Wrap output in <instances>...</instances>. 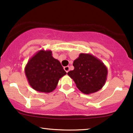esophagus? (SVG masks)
<instances>
[{
    "label": "esophagus",
    "mask_w": 133,
    "mask_h": 133,
    "mask_svg": "<svg viewBox=\"0 0 133 133\" xmlns=\"http://www.w3.org/2000/svg\"><path fill=\"white\" fill-rule=\"evenodd\" d=\"M64 69L65 70V72H66L67 73L69 71V66H65V67H64Z\"/></svg>",
    "instance_id": "esophagus-1"
}]
</instances>
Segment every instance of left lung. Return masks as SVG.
Listing matches in <instances>:
<instances>
[{
    "label": "left lung",
    "mask_w": 133,
    "mask_h": 133,
    "mask_svg": "<svg viewBox=\"0 0 133 133\" xmlns=\"http://www.w3.org/2000/svg\"><path fill=\"white\" fill-rule=\"evenodd\" d=\"M74 69L68 72L76 86L84 94L94 93L105 84L108 69L100 59L91 54L81 53L74 61Z\"/></svg>",
    "instance_id": "left-lung-1"
}]
</instances>
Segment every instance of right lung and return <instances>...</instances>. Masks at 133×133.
<instances>
[{
    "mask_svg": "<svg viewBox=\"0 0 133 133\" xmlns=\"http://www.w3.org/2000/svg\"><path fill=\"white\" fill-rule=\"evenodd\" d=\"M25 74L29 84L36 91L52 92L59 79L67 74L57 59L52 56L51 50H40L27 62Z\"/></svg>",
    "mask_w": 133,
    "mask_h": 133,
    "instance_id": "right-lung-1",
    "label": "right lung"
}]
</instances>
